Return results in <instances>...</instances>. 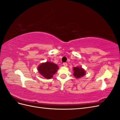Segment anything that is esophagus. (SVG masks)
Returning a JSON list of instances; mask_svg holds the SVG:
<instances>
[{
    "label": "esophagus",
    "mask_w": 120,
    "mask_h": 120,
    "mask_svg": "<svg viewBox=\"0 0 120 120\" xmlns=\"http://www.w3.org/2000/svg\"><path fill=\"white\" fill-rule=\"evenodd\" d=\"M63 65L64 66H65V67H67V63H63Z\"/></svg>",
    "instance_id": "34e87169"
}]
</instances>
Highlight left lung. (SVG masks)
Segmentation results:
<instances>
[{
  "mask_svg": "<svg viewBox=\"0 0 120 120\" xmlns=\"http://www.w3.org/2000/svg\"><path fill=\"white\" fill-rule=\"evenodd\" d=\"M74 73H73V75L76 79L80 78L82 76H84L86 75L85 70L82 69V67H75L73 68Z\"/></svg>",
  "mask_w": 120,
  "mask_h": 120,
  "instance_id": "obj_1",
  "label": "left lung"
}]
</instances>
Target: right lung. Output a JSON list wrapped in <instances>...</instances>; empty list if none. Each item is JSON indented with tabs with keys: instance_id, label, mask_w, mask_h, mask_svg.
Returning <instances> with one entry per match:
<instances>
[{
	"instance_id": "1",
	"label": "right lung",
	"mask_w": 120,
	"mask_h": 120,
	"mask_svg": "<svg viewBox=\"0 0 120 120\" xmlns=\"http://www.w3.org/2000/svg\"><path fill=\"white\" fill-rule=\"evenodd\" d=\"M57 64L50 62L42 63L38 67L39 73L47 79H51L58 69Z\"/></svg>"
}]
</instances>
